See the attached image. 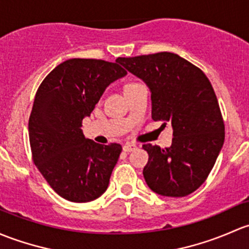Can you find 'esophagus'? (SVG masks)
<instances>
[{
  "label": "esophagus",
  "mask_w": 249,
  "mask_h": 249,
  "mask_svg": "<svg viewBox=\"0 0 249 249\" xmlns=\"http://www.w3.org/2000/svg\"><path fill=\"white\" fill-rule=\"evenodd\" d=\"M137 150V145L133 142H127L125 145H124V152H132V151Z\"/></svg>",
  "instance_id": "esophagus-1"
}]
</instances>
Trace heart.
<instances>
[{
  "mask_svg": "<svg viewBox=\"0 0 249 249\" xmlns=\"http://www.w3.org/2000/svg\"><path fill=\"white\" fill-rule=\"evenodd\" d=\"M137 85H139V84L134 83V81H129V83L125 84L124 87V91H127V89H132V87H134V86H137Z\"/></svg>",
  "mask_w": 249,
  "mask_h": 249,
  "instance_id": "b5f03b06",
  "label": "heart"
}]
</instances>
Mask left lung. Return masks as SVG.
<instances>
[{"label": "left lung", "mask_w": 249, "mask_h": 249, "mask_svg": "<svg viewBox=\"0 0 249 249\" xmlns=\"http://www.w3.org/2000/svg\"><path fill=\"white\" fill-rule=\"evenodd\" d=\"M128 71L151 89L152 120L173 125L168 148L145 143L147 186L164 196H186L199 188L216 163L224 142V121L204 71L173 53L119 57Z\"/></svg>", "instance_id": "left-lung-1"}]
</instances>
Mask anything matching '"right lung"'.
I'll list each match as a JSON object with an SVG mask.
<instances>
[{
  "instance_id": "right-lung-1",
  "label": "right lung",
  "mask_w": 249,
  "mask_h": 249,
  "mask_svg": "<svg viewBox=\"0 0 249 249\" xmlns=\"http://www.w3.org/2000/svg\"><path fill=\"white\" fill-rule=\"evenodd\" d=\"M125 74L117 61L71 58L38 87L29 120L32 160L66 200L92 201L107 191L122 146L86 139L81 125L107 86Z\"/></svg>"
}]
</instances>
